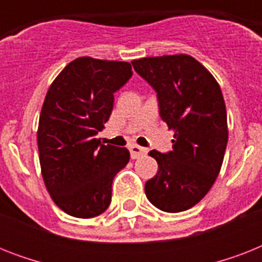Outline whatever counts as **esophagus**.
I'll use <instances>...</instances> for the list:
<instances>
[{
	"mask_svg": "<svg viewBox=\"0 0 262 262\" xmlns=\"http://www.w3.org/2000/svg\"><path fill=\"white\" fill-rule=\"evenodd\" d=\"M129 151H130L132 159H137V158H140V156L147 155V152H148L145 148L140 147V145H137V144L130 145V147H129Z\"/></svg>",
	"mask_w": 262,
	"mask_h": 262,
	"instance_id": "1",
	"label": "esophagus"
}]
</instances>
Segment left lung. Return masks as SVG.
Returning <instances> with one entry per match:
<instances>
[{"label": "left lung", "instance_id": "8db88e82", "mask_svg": "<svg viewBox=\"0 0 262 262\" xmlns=\"http://www.w3.org/2000/svg\"><path fill=\"white\" fill-rule=\"evenodd\" d=\"M156 91L159 114L172 129V151L156 149L158 174L145 183L147 199L164 212H182L204 199L220 172L227 147V111L215 77L190 55L132 61Z\"/></svg>", "mask_w": 262, "mask_h": 262}]
</instances>
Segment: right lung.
I'll return each mask as SVG.
<instances>
[{"label": "right lung", "mask_w": 262, "mask_h": 262, "mask_svg": "<svg viewBox=\"0 0 262 262\" xmlns=\"http://www.w3.org/2000/svg\"><path fill=\"white\" fill-rule=\"evenodd\" d=\"M132 65L80 57L63 68L43 102L39 162L51 199L68 215L90 219L106 211L111 185L129 162L126 148L100 144L114 92L132 77Z\"/></svg>", "instance_id": "obj_1"}]
</instances>
